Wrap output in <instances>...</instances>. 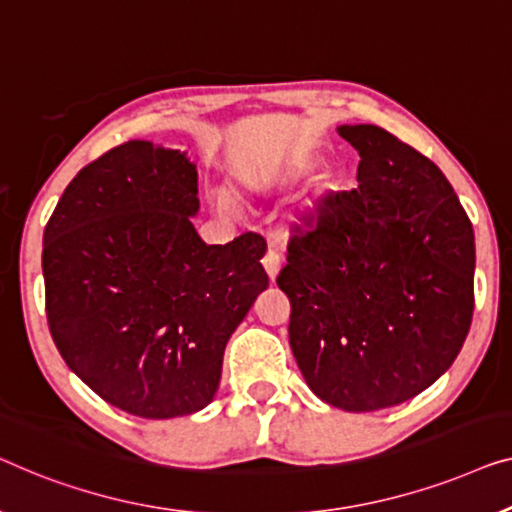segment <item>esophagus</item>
Returning a JSON list of instances; mask_svg holds the SVG:
<instances>
[{"mask_svg":"<svg viewBox=\"0 0 512 512\" xmlns=\"http://www.w3.org/2000/svg\"><path fill=\"white\" fill-rule=\"evenodd\" d=\"M262 264H264L266 273H269V278L276 280L278 271H280V253H278V250L273 248V246H269V250H266L264 257H262Z\"/></svg>","mask_w":512,"mask_h":512,"instance_id":"34e87169","label":"esophagus"}]
</instances>
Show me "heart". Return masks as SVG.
Returning <instances> with one entry per match:
<instances>
[{"label": "heart", "mask_w": 512, "mask_h": 512, "mask_svg": "<svg viewBox=\"0 0 512 512\" xmlns=\"http://www.w3.org/2000/svg\"><path fill=\"white\" fill-rule=\"evenodd\" d=\"M220 204H225V199H220Z\"/></svg>", "instance_id": "b5f03b06"}]
</instances>
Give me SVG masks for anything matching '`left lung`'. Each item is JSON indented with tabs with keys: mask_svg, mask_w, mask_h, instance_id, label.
Segmentation results:
<instances>
[{
	"mask_svg": "<svg viewBox=\"0 0 512 512\" xmlns=\"http://www.w3.org/2000/svg\"><path fill=\"white\" fill-rule=\"evenodd\" d=\"M357 187L320 199L276 283L315 397L348 413L413 399L450 369L473 318L475 239L429 157L376 125H341Z\"/></svg>",
	"mask_w": 512,
	"mask_h": 512,
	"instance_id": "obj_1",
	"label": "left lung"
}]
</instances>
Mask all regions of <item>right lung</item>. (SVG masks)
Masks as SVG:
<instances>
[{"instance_id": "add662e5", "label": "right lung", "mask_w": 512, "mask_h": 512, "mask_svg": "<svg viewBox=\"0 0 512 512\" xmlns=\"http://www.w3.org/2000/svg\"><path fill=\"white\" fill-rule=\"evenodd\" d=\"M197 192L181 150L127 141L78 171L43 232L62 359L111 406L148 420L213 401L229 336L269 285L259 234L201 241Z\"/></svg>"}]
</instances>
